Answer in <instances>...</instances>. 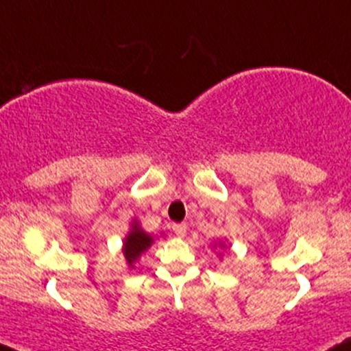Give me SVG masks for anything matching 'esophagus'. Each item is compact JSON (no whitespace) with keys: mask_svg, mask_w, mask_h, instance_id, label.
<instances>
[{"mask_svg":"<svg viewBox=\"0 0 351 351\" xmlns=\"http://www.w3.org/2000/svg\"><path fill=\"white\" fill-rule=\"evenodd\" d=\"M173 232H175L176 237H184L186 234V225L184 223H176V225H173Z\"/></svg>","mask_w":351,"mask_h":351,"instance_id":"obj_1","label":"esophagus"}]
</instances>
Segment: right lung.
I'll list each match as a JSON object with an SVG mask.
<instances>
[{
    "label": "right lung",
    "instance_id": "obj_1",
    "mask_svg": "<svg viewBox=\"0 0 351 351\" xmlns=\"http://www.w3.org/2000/svg\"><path fill=\"white\" fill-rule=\"evenodd\" d=\"M153 245V237L145 232L136 219H133L132 230L123 240V255L126 258L128 267H134L136 260L140 258L149 246Z\"/></svg>",
    "mask_w": 351,
    "mask_h": 351
}]
</instances>
